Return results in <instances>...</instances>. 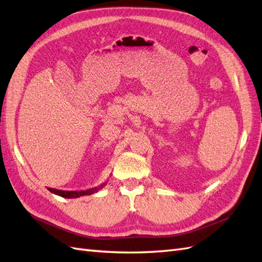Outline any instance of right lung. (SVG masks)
Listing matches in <instances>:
<instances>
[{
	"mask_svg": "<svg viewBox=\"0 0 262 262\" xmlns=\"http://www.w3.org/2000/svg\"><path fill=\"white\" fill-rule=\"evenodd\" d=\"M107 185V182L103 183L102 185H99L98 187H94V188L87 189V190H73V191H69V190H59V189H55V188H48L51 192L55 193L57 196H61L63 198H78L82 196H89L92 195V193H95L98 190H100L102 188Z\"/></svg>",
	"mask_w": 262,
	"mask_h": 262,
	"instance_id": "add662e5",
	"label": "right lung"
}]
</instances>
